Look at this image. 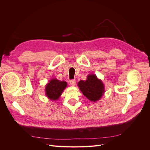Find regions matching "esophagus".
<instances>
[{
	"label": "esophagus",
	"instance_id": "1",
	"mask_svg": "<svg viewBox=\"0 0 150 150\" xmlns=\"http://www.w3.org/2000/svg\"><path fill=\"white\" fill-rule=\"evenodd\" d=\"M76 83V81L75 79H71L70 80V84L72 85V86H75Z\"/></svg>",
	"mask_w": 150,
	"mask_h": 150
}]
</instances>
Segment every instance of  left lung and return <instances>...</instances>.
<instances>
[{"mask_svg": "<svg viewBox=\"0 0 150 150\" xmlns=\"http://www.w3.org/2000/svg\"><path fill=\"white\" fill-rule=\"evenodd\" d=\"M80 90L84 96L91 101L100 99L104 92V85L96 75H89L86 81H80L78 83Z\"/></svg>", "mask_w": 150, "mask_h": 150, "instance_id": "obj_1", "label": "left lung"}]
</instances>
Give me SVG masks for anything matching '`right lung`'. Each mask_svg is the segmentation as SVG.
<instances>
[{
	"label": "right lung",
	"mask_w": 150,
	"mask_h": 150,
	"mask_svg": "<svg viewBox=\"0 0 150 150\" xmlns=\"http://www.w3.org/2000/svg\"><path fill=\"white\" fill-rule=\"evenodd\" d=\"M66 86L67 83L65 81L53 79L46 86V96L51 100H57Z\"/></svg>",
	"instance_id": "obj_1"
}]
</instances>
